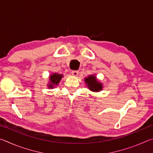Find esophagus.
<instances>
[{
    "mask_svg": "<svg viewBox=\"0 0 153 153\" xmlns=\"http://www.w3.org/2000/svg\"><path fill=\"white\" fill-rule=\"evenodd\" d=\"M71 74L74 76H77V75L79 74V71H77V70H74V71H72Z\"/></svg>",
    "mask_w": 153,
    "mask_h": 153,
    "instance_id": "obj_1",
    "label": "esophagus"
}]
</instances>
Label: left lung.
<instances>
[{"label":"left lung","instance_id":"1","mask_svg":"<svg viewBox=\"0 0 153 153\" xmlns=\"http://www.w3.org/2000/svg\"><path fill=\"white\" fill-rule=\"evenodd\" d=\"M85 82L86 83L89 89L92 91L98 92L102 88V84L97 81L96 77L94 76H90L87 78H85Z\"/></svg>","mask_w":153,"mask_h":153}]
</instances>
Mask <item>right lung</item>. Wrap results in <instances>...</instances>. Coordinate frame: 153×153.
Returning <instances> with one entry per match:
<instances>
[{"mask_svg":"<svg viewBox=\"0 0 153 153\" xmlns=\"http://www.w3.org/2000/svg\"><path fill=\"white\" fill-rule=\"evenodd\" d=\"M63 76L61 74H54L50 76V84L48 85V87L51 88H53L54 85H57L59 82H60L61 77Z\"/></svg>","mask_w":153,"mask_h":153,"instance_id":"obj_1","label":"right lung"}]
</instances>
